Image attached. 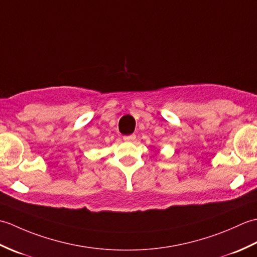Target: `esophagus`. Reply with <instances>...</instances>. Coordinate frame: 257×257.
<instances>
[{"label": "esophagus", "instance_id": "esophagus-1", "mask_svg": "<svg viewBox=\"0 0 257 257\" xmlns=\"http://www.w3.org/2000/svg\"><path fill=\"white\" fill-rule=\"evenodd\" d=\"M135 139H136L135 135H128V136H124V137H123V140L129 141V143H133V141H135Z\"/></svg>", "mask_w": 257, "mask_h": 257}]
</instances>
